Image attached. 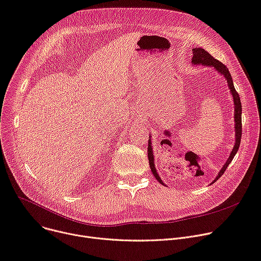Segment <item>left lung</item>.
<instances>
[{
  "label": "left lung",
  "mask_w": 261,
  "mask_h": 261,
  "mask_svg": "<svg viewBox=\"0 0 261 261\" xmlns=\"http://www.w3.org/2000/svg\"><path fill=\"white\" fill-rule=\"evenodd\" d=\"M192 63L194 65L196 64H202L204 66H209V67H214L217 72L221 73L225 80H227V83H228V86L229 88L231 90V93L233 95V100H234V106H235V115H234V118H235V145H234V148L230 154V158L228 159L227 163L224 164V166L222 167V169L219 171L217 177L214 179L213 182H215L222 174L224 173L225 169L228 168V166L230 165V163L232 162V160L234 159L235 154L237 153L238 151V148H239V145H240V140H241V132H242V124H241V102H240V97H239V94L238 92L235 90V87H234V84H233V80H232V75L231 73L229 72V69L227 68V66L223 65L221 62L217 61L216 59H214L209 52H206L204 49L202 48H194L193 49V58H192ZM152 146H151V137H149V142H148V159H149V165H150V168H151V171L153 173V175L155 176V178L159 180V182H161L162 185H165L163 182V180L160 178L158 172H156V169H155V166H154V156H153V151H152Z\"/></svg>",
  "instance_id": "obj_1"
}]
</instances>
